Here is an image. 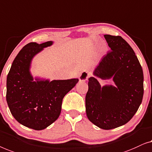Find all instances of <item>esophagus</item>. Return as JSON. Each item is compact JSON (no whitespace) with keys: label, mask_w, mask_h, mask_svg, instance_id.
Segmentation results:
<instances>
[{"label":"esophagus","mask_w":152,"mask_h":152,"mask_svg":"<svg viewBox=\"0 0 152 152\" xmlns=\"http://www.w3.org/2000/svg\"><path fill=\"white\" fill-rule=\"evenodd\" d=\"M91 76V72H83L79 77V80L82 82H85L86 81L89 76Z\"/></svg>","instance_id":"1"}]
</instances>
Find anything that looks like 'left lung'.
<instances>
[{
    "instance_id": "obj_1",
    "label": "left lung",
    "mask_w": 152,
    "mask_h": 152,
    "mask_svg": "<svg viewBox=\"0 0 152 152\" xmlns=\"http://www.w3.org/2000/svg\"><path fill=\"white\" fill-rule=\"evenodd\" d=\"M111 51L100 61L88 80L85 107L88 119L102 129L128 123L137 112L143 97V72L131 46L120 36L104 35ZM112 78L115 86L102 87L97 78Z\"/></svg>"
}]
</instances>
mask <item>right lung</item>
Masks as SVG:
<instances>
[{
    "mask_svg": "<svg viewBox=\"0 0 152 152\" xmlns=\"http://www.w3.org/2000/svg\"><path fill=\"white\" fill-rule=\"evenodd\" d=\"M53 43L29 42L25 45L7 77L6 100L12 116L21 125L35 130L45 129L56 121L64 96L78 82V78L52 81L34 78L30 72L32 59Z\"/></svg>",
    "mask_w": 152,
    "mask_h": 152,
    "instance_id": "right-lung-1",
    "label": "right lung"
}]
</instances>
